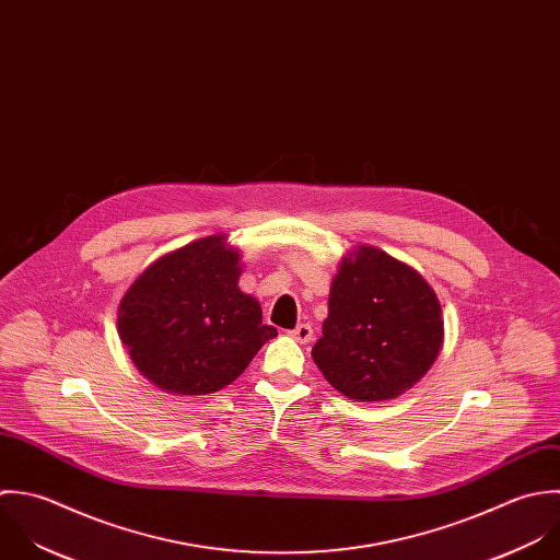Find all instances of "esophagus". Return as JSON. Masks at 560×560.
Masks as SVG:
<instances>
[{
  "label": "esophagus",
  "mask_w": 560,
  "mask_h": 560,
  "mask_svg": "<svg viewBox=\"0 0 560 560\" xmlns=\"http://www.w3.org/2000/svg\"><path fill=\"white\" fill-rule=\"evenodd\" d=\"M298 343H311L313 341V328L308 324H300L295 330L289 332Z\"/></svg>",
  "instance_id": "esophagus-1"
}]
</instances>
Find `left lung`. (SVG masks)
<instances>
[{"label": "left lung", "instance_id": "1", "mask_svg": "<svg viewBox=\"0 0 560 560\" xmlns=\"http://www.w3.org/2000/svg\"><path fill=\"white\" fill-rule=\"evenodd\" d=\"M322 330L315 365L359 401L401 395L432 368L443 343L441 304L428 282L365 245L341 260Z\"/></svg>", "mask_w": 560, "mask_h": 560}]
</instances>
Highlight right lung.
I'll list each match as a JSON object with an SVG mask.
<instances>
[{"instance_id": "right-lung-1", "label": "right lung", "mask_w": 560, "mask_h": 560, "mask_svg": "<svg viewBox=\"0 0 560 560\" xmlns=\"http://www.w3.org/2000/svg\"><path fill=\"white\" fill-rule=\"evenodd\" d=\"M238 252L206 236L159 258L119 306V337L156 386L206 395L234 382L278 335L238 289Z\"/></svg>"}]
</instances>
